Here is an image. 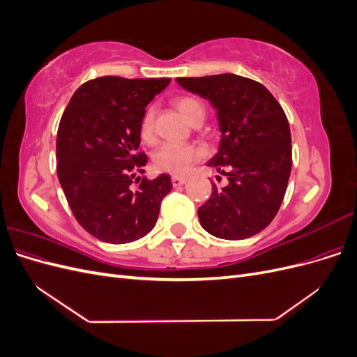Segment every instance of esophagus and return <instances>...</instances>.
Listing matches in <instances>:
<instances>
[{"label":"esophagus","instance_id":"1","mask_svg":"<svg viewBox=\"0 0 357 357\" xmlns=\"http://www.w3.org/2000/svg\"><path fill=\"white\" fill-rule=\"evenodd\" d=\"M171 181H172V186L174 188H178V186H183L185 183L188 181L186 177H178V176H172L171 177Z\"/></svg>","mask_w":357,"mask_h":357}]
</instances>
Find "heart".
<instances>
[{"instance_id": "obj_1", "label": "heart", "mask_w": 357, "mask_h": 357, "mask_svg": "<svg viewBox=\"0 0 357 357\" xmlns=\"http://www.w3.org/2000/svg\"><path fill=\"white\" fill-rule=\"evenodd\" d=\"M177 109L183 114V117L190 123L193 119L198 116H205V110L202 104L192 98V96H180L176 101ZM155 107H149L142 117L139 123V132L144 139H150L153 137L155 129ZM201 150L192 144L181 143H167L162 146L155 155V165L158 169L171 172L176 176H185L190 171L193 164L201 158Z\"/></svg>"}]
</instances>
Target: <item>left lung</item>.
Segmentation results:
<instances>
[{"label": "left lung", "instance_id": "left-lung-1", "mask_svg": "<svg viewBox=\"0 0 357 357\" xmlns=\"http://www.w3.org/2000/svg\"><path fill=\"white\" fill-rule=\"evenodd\" d=\"M176 82L208 100L218 113L220 143L207 165L228 183L213 185L210 199L198 208L201 226L223 240L259 234L278 213L291 169V137L282 105L264 84L236 74Z\"/></svg>", "mask_w": 357, "mask_h": 357}]
</instances>
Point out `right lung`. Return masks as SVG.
Segmentation results:
<instances>
[{
	"label": "right lung",
	"mask_w": 357,
	"mask_h": 357,
	"mask_svg": "<svg viewBox=\"0 0 357 357\" xmlns=\"http://www.w3.org/2000/svg\"><path fill=\"white\" fill-rule=\"evenodd\" d=\"M171 79L104 75L74 92L62 114L58 178L75 220L95 238L126 244L155 228L160 202L172 189L168 174L137 177L147 156L138 153L147 104Z\"/></svg>",
	"instance_id": "obj_1"
}]
</instances>
